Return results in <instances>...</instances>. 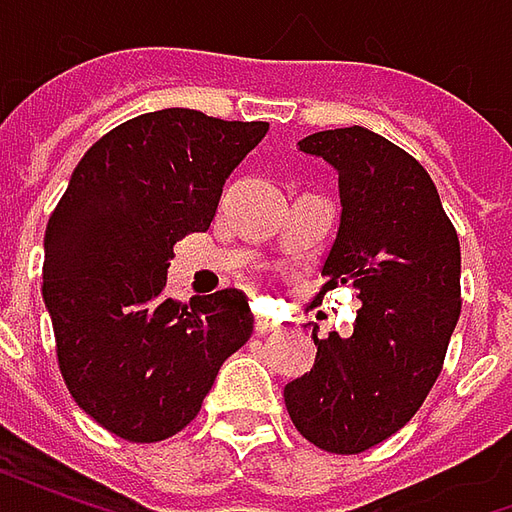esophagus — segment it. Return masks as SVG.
I'll return each mask as SVG.
<instances>
[{"instance_id":"obj_1","label":"esophagus","mask_w":512,"mask_h":512,"mask_svg":"<svg viewBox=\"0 0 512 512\" xmlns=\"http://www.w3.org/2000/svg\"><path fill=\"white\" fill-rule=\"evenodd\" d=\"M277 329H279L277 321H268V318H257V321H255V332L257 334H271V332H277Z\"/></svg>"}]
</instances>
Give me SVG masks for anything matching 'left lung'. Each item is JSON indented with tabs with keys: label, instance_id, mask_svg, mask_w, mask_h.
I'll list each match as a JSON object with an SVG mask.
<instances>
[{
	"label": "left lung",
	"instance_id": "8db88e82",
	"mask_svg": "<svg viewBox=\"0 0 512 512\" xmlns=\"http://www.w3.org/2000/svg\"><path fill=\"white\" fill-rule=\"evenodd\" d=\"M299 150L340 175L318 299L351 285L362 307L351 337L312 332L315 365L285 386V406L315 447L356 455L403 428L439 378L461 315V244L425 167L381 134L318 131Z\"/></svg>",
	"mask_w": 512,
	"mask_h": 512
}]
</instances>
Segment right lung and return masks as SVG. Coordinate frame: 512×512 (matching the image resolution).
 <instances>
[{
  "label": "right lung",
  "instance_id": "obj_1",
  "mask_svg": "<svg viewBox=\"0 0 512 512\" xmlns=\"http://www.w3.org/2000/svg\"><path fill=\"white\" fill-rule=\"evenodd\" d=\"M268 123L147 112L101 136L51 213L43 301L65 386L120 439L150 444L200 414L224 359L252 337L241 290L169 299L183 235L205 233L224 180Z\"/></svg>",
  "mask_w": 512,
  "mask_h": 512
}]
</instances>
